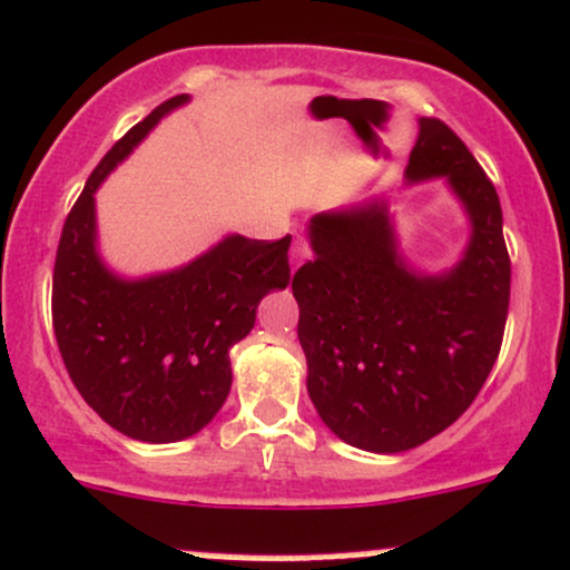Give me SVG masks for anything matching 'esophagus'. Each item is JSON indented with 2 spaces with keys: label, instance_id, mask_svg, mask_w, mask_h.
Listing matches in <instances>:
<instances>
[{
  "label": "esophagus",
  "instance_id": "1",
  "mask_svg": "<svg viewBox=\"0 0 570 570\" xmlns=\"http://www.w3.org/2000/svg\"><path fill=\"white\" fill-rule=\"evenodd\" d=\"M309 255H312L309 242H306L304 236H296V239H293V247H291V264H293V268L302 266L304 261L309 258Z\"/></svg>",
  "mask_w": 570,
  "mask_h": 570
}]
</instances>
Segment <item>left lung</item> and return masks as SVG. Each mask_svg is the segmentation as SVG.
Wrapping results in <instances>:
<instances>
[{
  "mask_svg": "<svg viewBox=\"0 0 570 570\" xmlns=\"http://www.w3.org/2000/svg\"><path fill=\"white\" fill-rule=\"evenodd\" d=\"M409 183L446 177L471 217L465 258L417 277L382 202L312 217L315 261L293 274L306 390L357 450L404 452L450 428L501 353L511 261L495 185L444 120L420 118Z\"/></svg>",
  "mask_w": 570,
  "mask_h": 570,
  "instance_id": "8db88e82",
  "label": "left lung"
}]
</instances>
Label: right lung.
Returning <instances> with one entry per match:
<instances>
[{
	"instance_id": "add662e5",
	"label": "right lung",
	"mask_w": 570,
	"mask_h": 570,
	"mask_svg": "<svg viewBox=\"0 0 570 570\" xmlns=\"http://www.w3.org/2000/svg\"><path fill=\"white\" fill-rule=\"evenodd\" d=\"M188 101L171 96L131 126L69 209L53 266V331L75 387L124 436L169 444L199 433L232 390L228 350L255 325L261 298L291 283L287 247L228 236L194 264L120 279L96 255L94 194L158 118Z\"/></svg>"
}]
</instances>
